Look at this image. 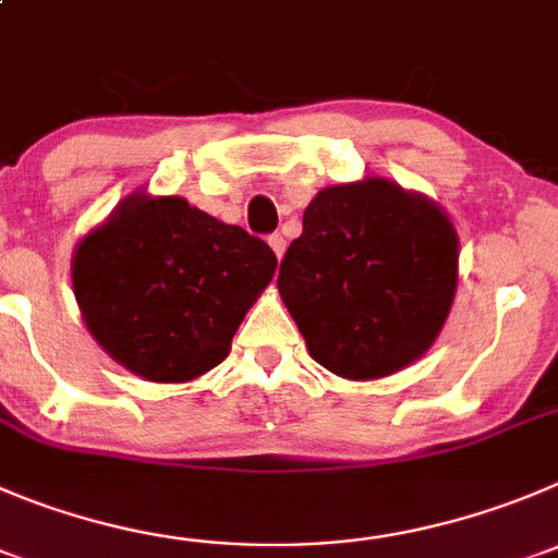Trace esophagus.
<instances>
[{
    "label": "esophagus",
    "instance_id": "1",
    "mask_svg": "<svg viewBox=\"0 0 558 558\" xmlns=\"http://www.w3.org/2000/svg\"><path fill=\"white\" fill-rule=\"evenodd\" d=\"M268 246L274 248V254L279 259H282V254H284V246H288V243H284V238L282 235H270L268 238Z\"/></svg>",
    "mask_w": 558,
    "mask_h": 558
}]
</instances>
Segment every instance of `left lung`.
<instances>
[{"label": "left lung", "mask_w": 558, "mask_h": 558, "mask_svg": "<svg viewBox=\"0 0 558 558\" xmlns=\"http://www.w3.org/2000/svg\"><path fill=\"white\" fill-rule=\"evenodd\" d=\"M458 232L386 178L317 191L279 268V295L317 364L378 380L422 359L458 293Z\"/></svg>", "instance_id": "8db88e82"}]
</instances>
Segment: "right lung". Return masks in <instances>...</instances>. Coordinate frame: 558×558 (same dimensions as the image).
<instances>
[{"mask_svg": "<svg viewBox=\"0 0 558 558\" xmlns=\"http://www.w3.org/2000/svg\"><path fill=\"white\" fill-rule=\"evenodd\" d=\"M274 270L276 254L243 227L145 191L125 196L71 259L87 331L153 384H189L225 362Z\"/></svg>", "mask_w": 558, "mask_h": 558, "instance_id": "obj_1", "label": "right lung"}]
</instances>
